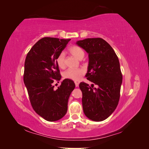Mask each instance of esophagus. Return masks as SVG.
<instances>
[{
    "label": "esophagus",
    "instance_id": "1",
    "mask_svg": "<svg viewBox=\"0 0 149 149\" xmlns=\"http://www.w3.org/2000/svg\"><path fill=\"white\" fill-rule=\"evenodd\" d=\"M74 83H75V86H76V87H78V86H79V83H77L76 81H75L74 82Z\"/></svg>",
    "mask_w": 149,
    "mask_h": 149
}]
</instances>
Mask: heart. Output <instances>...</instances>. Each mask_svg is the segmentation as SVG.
Segmentation results:
<instances>
[{
	"label": "heart",
	"mask_w": 149,
	"mask_h": 149,
	"mask_svg": "<svg viewBox=\"0 0 149 149\" xmlns=\"http://www.w3.org/2000/svg\"><path fill=\"white\" fill-rule=\"evenodd\" d=\"M70 52L78 59L83 58L84 56V52L82 48L78 46H72L69 48ZM56 63L60 68L65 66V55L64 52H61L56 58ZM84 74V71L79 68H69L63 74L64 77L66 79L74 81L79 80Z\"/></svg>",
	"instance_id": "obj_1"
}]
</instances>
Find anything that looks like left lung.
<instances>
[{
  "label": "left lung",
  "instance_id": "8db88e82",
  "mask_svg": "<svg viewBox=\"0 0 149 149\" xmlns=\"http://www.w3.org/2000/svg\"><path fill=\"white\" fill-rule=\"evenodd\" d=\"M76 44L88 54L87 79L97 86L81 82L79 88L83 97L85 116L93 121L106 119L118 106L123 75L118 56L110 45L101 38H86Z\"/></svg>",
  "mask_w": 149,
  "mask_h": 149
}]
</instances>
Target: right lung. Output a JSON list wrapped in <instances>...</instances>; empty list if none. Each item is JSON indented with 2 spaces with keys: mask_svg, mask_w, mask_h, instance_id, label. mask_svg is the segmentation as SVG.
<instances>
[{
  "mask_svg": "<svg viewBox=\"0 0 149 149\" xmlns=\"http://www.w3.org/2000/svg\"><path fill=\"white\" fill-rule=\"evenodd\" d=\"M71 39L45 37L36 43L26 56L24 81L33 109L48 121H56L66 114L68 102L75 88L73 81L65 79L56 89L53 83L60 81L56 58Z\"/></svg>",
  "mask_w": 149,
  "mask_h": 149,
  "instance_id": "1",
  "label": "right lung"
}]
</instances>
